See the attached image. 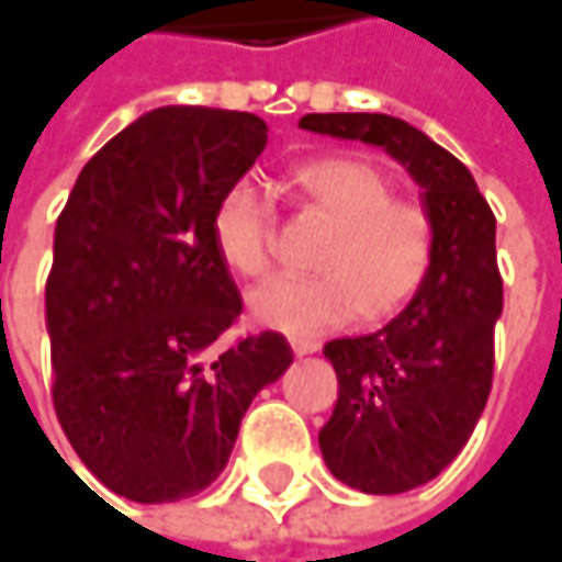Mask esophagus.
Masks as SVG:
<instances>
[{
    "label": "esophagus",
    "instance_id": "1",
    "mask_svg": "<svg viewBox=\"0 0 562 562\" xmlns=\"http://www.w3.org/2000/svg\"><path fill=\"white\" fill-rule=\"evenodd\" d=\"M289 345H292V351H295V355H314V351H317V341L292 339Z\"/></svg>",
    "mask_w": 562,
    "mask_h": 562
}]
</instances>
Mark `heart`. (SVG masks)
I'll return each instance as SVG.
<instances>
[{"mask_svg":"<svg viewBox=\"0 0 562 562\" xmlns=\"http://www.w3.org/2000/svg\"><path fill=\"white\" fill-rule=\"evenodd\" d=\"M285 189L304 214L329 223L311 258L314 277H273L248 295V314L295 339H317L358 314L363 326L397 317L436 263V221L426 204L397 199L376 161L329 151L289 167ZM221 261L245 280L273 261V211L251 183H233L211 214Z\"/></svg>","mask_w":562,"mask_h":562,"instance_id":"obj_1","label":"heart"}]
</instances>
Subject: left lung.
<instances>
[{"label": "left lung", "mask_w": 562, "mask_h": 562, "mask_svg": "<svg viewBox=\"0 0 562 562\" xmlns=\"http://www.w3.org/2000/svg\"><path fill=\"white\" fill-rule=\"evenodd\" d=\"M301 126L395 155L436 221V263L416 299L373 336L323 348L339 376L336 411L319 429L326 467L358 492H411L463 451L492 392L504 307L494 214L473 173L397 117L304 114Z\"/></svg>", "instance_id": "1"}]
</instances>
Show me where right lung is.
Masks as SVG:
<instances>
[{
	"mask_svg": "<svg viewBox=\"0 0 562 562\" xmlns=\"http://www.w3.org/2000/svg\"><path fill=\"white\" fill-rule=\"evenodd\" d=\"M267 146L248 111L143 114L80 170L46 280L55 416L105 488L167 504L207 488L239 423L292 363L280 333L223 345L243 299L214 204Z\"/></svg>",
	"mask_w": 562,
	"mask_h": 562,
	"instance_id": "add662e5",
	"label": "right lung"
}]
</instances>
